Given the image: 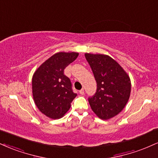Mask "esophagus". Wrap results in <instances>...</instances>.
Segmentation results:
<instances>
[{
    "instance_id": "esophagus-1",
    "label": "esophagus",
    "mask_w": 158,
    "mask_h": 158,
    "mask_svg": "<svg viewBox=\"0 0 158 158\" xmlns=\"http://www.w3.org/2000/svg\"><path fill=\"white\" fill-rule=\"evenodd\" d=\"M79 94L81 95H83L85 94V91H84V89H81V90H79Z\"/></svg>"
}]
</instances>
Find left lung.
<instances>
[{"label":"left lung","mask_w":158,"mask_h":158,"mask_svg":"<svg viewBox=\"0 0 158 158\" xmlns=\"http://www.w3.org/2000/svg\"><path fill=\"white\" fill-rule=\"evenodd\" d=\"M97 83L96 92L88 98L91 109L103 120L111 118L124 108L131 92V81L122 67L104 54H85Z\"/></svg>","instance_id":"8db88e82"}]
</instances>
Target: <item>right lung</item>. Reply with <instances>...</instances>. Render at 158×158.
<instances>
[{"instance_id": "right-lung-1", "label": "right lung", "mask_w": 158, "mask_h": 158, "mask_svg": "<svg viewBox=\"0 0 158 158\" xmlns=\"http://www.w3.org/2000/svg\"><path fill=\"white\" fill-rule=\"evenodd\" d=\"M79 53L59 52L37 68L32 77L34 101L42 113L52 119L62 118L71 107L77 94L64 70L73 62Z\"/></svg>"}]
</instances>
